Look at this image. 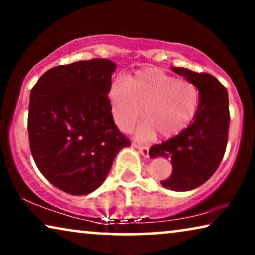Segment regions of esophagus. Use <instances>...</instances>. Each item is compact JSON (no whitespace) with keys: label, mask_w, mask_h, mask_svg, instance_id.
<instances>
[{"label":"esophagus","mask_w":255,"mask_h":255,"mask_svg":"<svg viewBox=\"0 0 255 255\" xmlns=\"http://www.w3.org/2000/svg\"><path fill=\"white\" fill-rule=\"evenodd\" d=\"M132 146L137 148L138 151L140 152V154H141L142 156H144V158H148V151H149V148L147 147V146H140V145H138V144H132Z\"/></svg>","instance_id":"esophagus-1"}]
</instances>
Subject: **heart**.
Segmentation results:
<instances>
[{
    "mask_svg": "<svg viewBox=\"0 0 255 255\" xmlns=\"http://www.w3.org/2000/svg\"><path fill=\"white\" fill-rule=\"evenodd\" d=\"M111 114L117 128L130 132L142 116L137 137L169 139L186 130L196 117L200 106L197 87L187 80H177L162 69H138L123 80H115L108 89Z\"/></svg>",
    "mask_w": 255,
    "mask_h": 255,
    "instance_id": "1",
    "label": "heart"
}]
</instances>
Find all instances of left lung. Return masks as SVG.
<instances>
[{
    "label": "left lung",
    "mask_w": 255,
    "mask_h": 255,
    "mask_svg": "<svg viewBox=\"0 0 255 255\" xmlns=\"http://www.w3.org/2000/svg\"><path fill=\"white\" fill-rule=\"evenodd\" d=\"M197 87L200 106L189 127L176 137L149 148L152 159H169L173 172L162 187L188 191L200 187L217 170L224 156L230 124L228 90L217 79L205 73L170 67Z\"/></svg>",
    "instance_id": "obj_1"
}]
</instances>
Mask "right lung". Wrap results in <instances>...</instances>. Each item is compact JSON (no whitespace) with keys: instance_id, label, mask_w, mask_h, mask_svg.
I'll return each mask as SVG.
<instances>
[{"instance_id":"obj_1","label":"right lung","mask_w":255,"mask_h":255,"mask_svg":"<svg viewBox=\"0 0 255 255\" xmlns=\"http://www.w3.org/2000/svg\"><path fill=\"white\" fill-rule=\"evenodd\" d=\"M116 67L108 59L58 66L41 75L30 93L27 131L33 160L45 179L67 194L97 189L117 153L130 146L108 100Z\"/></svg>"}]
</instances>
